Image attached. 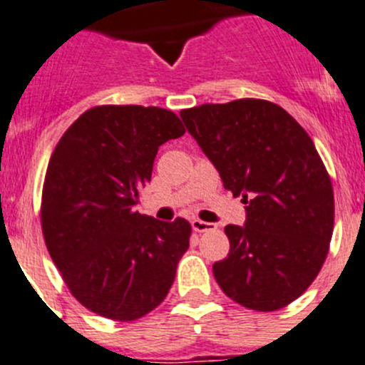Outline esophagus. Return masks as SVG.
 Returning <instances> with one entry per match:
<instances>
[{
	"mask_svg": "<svg viewBox=\"0 0 365 365\" xmlns=\"http://www.w3.org/2000/svg\"><path fill=\"white\" fill-rule=\"evenodd\" d=\"M192 228L195 230L197 233H205V232H212V230H215V224L206 222V220H200V219H193Z\"/></svg>",
	"mask_w": 365,
	"mask_h": 365,
	"instance_id": "obj_1",
	"label": "esophagus"
}]
</instances>
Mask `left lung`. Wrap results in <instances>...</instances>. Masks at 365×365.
Here are the masks:
<instances>
[{
	"label": "left lung",
	"mask_w": 365,
	"mask_h": 365,
	"mask_svg": "<svg viewBox=\"0 0 365 365\" xmlns=\"http://www.w3.org/2000/svg\"><path fill=\"white\" fill-rule=\"evenodd\" d=\"M186 128L246 205L228 224L230 253L213 275L230 299L255 312L292 304L317 279L333 235L335 199L312 137L279 105L237 99L180 112Z\"/></svg>",
	"instance_id": "left-lung-1"
}]
</instances>
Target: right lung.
Listing matches in <instances>:
<instances>
[{"mask_svg": "<svg viewBox=\"0 0 365 365\" xmlns=\"http://www.w3.org/2000/svg\"><path fill=\"white\" fill-rule=\"evenodd\" d=\"M173 112L105 105L63 133L46 168L41 228L63 280L86 309L130 322L168 295L192 226L133 210L157 150L185 135Z\"/></svg>", "mask_w": 365, "mask_h": 365, "instance_id": "right-lung-1", "label": "right lung"}]
</instances>
